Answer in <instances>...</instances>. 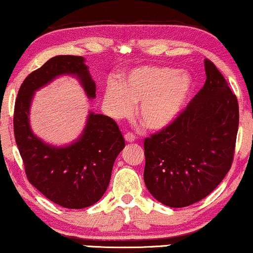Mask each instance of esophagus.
Instances as JSON below:
<instances>
[{
	"label": "esophagus",
	"mask_w": 253,
	"mask_h": 253,
	"mask_svg": "<svg viewBox=\"0 0 253 253\" xmlns=\"http://www.w3.org/2000/svg\"><path fill=\"white\" fill-rule=\"evenodd\" d=\"M124 138H126V141L129 142V143H132V142L136 141V136L131 132L126 133V135H124Z\"/></svg>",
	"instance_id": "34e87169"
}]
</instances>
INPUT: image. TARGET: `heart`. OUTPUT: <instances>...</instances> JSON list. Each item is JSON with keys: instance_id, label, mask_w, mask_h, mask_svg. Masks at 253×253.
I'll return each mask as SVG.
<instances>
[{"instance_id": "1", "label": "heart", "mask_w": 253, "mask_h": 253, "mask_svg": "<svg viewBox=\"0 0 253 253\" xmlns=\"http://www.w3.org/2000/svg\"><path fill=\"white\" fill-rule=\"evenodd\" d=\"M195 83L191 75L167 65L144 64L132 68L110 81L103 96L111 117L129 116L138 103L142 123L152 131H162L178 120L192 97Z\"/></svg>"}]
</instances>
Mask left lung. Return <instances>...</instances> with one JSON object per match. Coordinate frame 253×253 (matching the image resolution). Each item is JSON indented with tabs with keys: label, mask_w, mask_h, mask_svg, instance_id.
Wrapping results in <instances>:
<instances>
[{
	"label": "left lung",
	"mask_w": 253,
	"mask_h": 253,
	"mask_svg": "<svg viewBox=\"0 0 253 253\" xmlns=\"http://www.w3.org/2000/svg\"><path fill=\"white\" fill-rule=\"evenodd\" d=\"M204 67V86L178 120L144 141L145 186L170 208L207 197L232 164L238 102L216 65L205 60Z\"/></svg>",
	"instance_id": "1"
}]
</instances>
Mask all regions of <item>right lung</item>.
Segmentation results:
<instances>
[{"label": "right lung", "mask_w": 253, "mask_h": 253, "mask_svg": "<svg viewBox=\"0 0 253 253\" xmlns=\"http://www.w3.org/2000/svg\"><path fill=\"white\" fill-rule=\"evenodd\" d=\"M61 76H73L86 97H96V83L82 56L58 55L22 83L14 112V133L29 182L51 202L67 209L97 203L107 191L115 160L126 146L112 118L89 111L83 131L70 144L57 146L33 132L30 107L37 90Z\"/></svg>", "instance_id": "obj_1"}]
</instances>
